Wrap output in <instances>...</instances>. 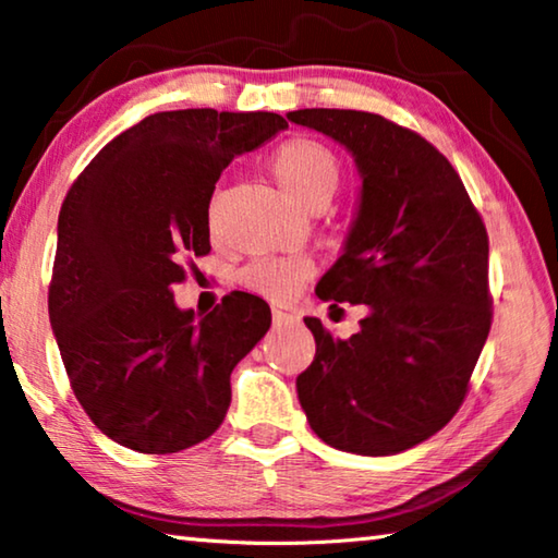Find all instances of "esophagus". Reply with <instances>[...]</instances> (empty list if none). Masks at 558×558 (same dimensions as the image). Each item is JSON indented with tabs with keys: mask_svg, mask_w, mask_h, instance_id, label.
Masks as SVG:
<instances>
[{
	"mask_svg": "<svg viewBox=\"0 0 558 558\" xmlns=\"http://www.w3.org/2000/svg\"><path fill=\"white\" fill-rule=\"evenodd\" d=\"M295 315L286 313V310H272V325L280 327V325H288V323H295Z\"/></svg>",
	"mask_w": 558,
	"mask_h": 558,
	"instance_id": "34e87169",
	"label": "esophagus"
}]
</instances>
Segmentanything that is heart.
I'll return each mask as SVG.
<instances>
[{
    "label": "heart",
    "instance_id": "1",
    "mask_svg": "<svg viewBox=\"0 0 558 558\" xmlns=\"http://www.w3.org/2000/svg\"><path fill=\"white\" fill-rule=\"evenodd\" d=\"M270 172L292 202L315 209L332 199L342 169L337 155L313 137H292L270 159ZM310 276V263L300 258H260L243 268L241 282L268 300H288L302 278Z\"/></svg>",
    "mask_w": 558,
    "mask_h": 558
}]
</instances>
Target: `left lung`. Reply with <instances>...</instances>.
Returning a JSON list of instances; mask_svg holds the SVG:
<instances>
[{"label": "left lung", "mask_w": 558, "mask_h": 558, "mask_svg": "<svg viewBox=\"0 0 558 558\" xmlns=\"http://www.w3.org/2000/svg\"><path fill=\"white\" fill-rule=\"evenodd\" d=\"M295 125L354 157L356 214L323 300L364 305L335 339L317 317L313 364L298 376L310 428L356 456H396L458 413L493 323L487 231L452 165L428 140L374 112L307 108Z\"/></svg>", "instance_id": "1"}]
</instances>
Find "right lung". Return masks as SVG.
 I'll list each match as a JSON object with an SVG mask.
<instances>
[{"mask_svg":"<svg viewBox=\"0 0 558 558\" xmlns=\"http://www.w3.org/2000/svg\"><path fill=\"white\" fill-rule=\"evenodd\" d=\"M278 112H155L75 179L59 214L49 317L75 399L110 440L167 456L221 426L231 372L270 329L266 300L233 290L209 315L177 307L184 256H206L209 204L233 157Z\"/></svg>","mask_w":558,"mask_h":558,"instance_id":"add662e5","label":"right lung"}]
</instances>
